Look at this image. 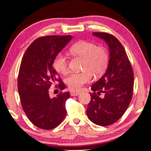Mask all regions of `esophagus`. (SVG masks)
<instances>
[{
    "label": "esophagus",
    "instance_id": "obj_1",
    "mask_svg": "<svg viewBox=\"0 0 151 151\" xmlns=\"http://www.w3.org/2000/svg\"><path fill=\"white\" fill-rule=\"evenodd\" d=\"M80 94V92H78V91H71L70 92V94L71 96H78L79 94Z\"/></svg>",
    "mask_w": 151,
    "mask_h": 151
}]
</instances>
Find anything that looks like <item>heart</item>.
<instances>
[{
  "instance_id": "obj_1",
  "label": "heart",
  "mask_w": 151,
  "mask_h": 151,
  "mask_svg": "<svg viewBox=\"0 0 151 151\" xmlns=\"http://www.w3.org/2000/svg\"><path fill=\"white\" fill-rule=\"evenodd\" d=\"M69 53L74 57L83 58L82 69L80 73H72L66 79V83L71 90L77 91L84 84L90 82L95 75H102L107 69L109 63V56L104 47L97 46L93 42L80 41L75 43L69 49ZM53 67L57 72L66 74L68 72V61L67 57L59 53L54 58Z\"/></svg>"
}]
</instances>
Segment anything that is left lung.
I'll list each match as a JSON object with an SVG mask.
<instances>
[{
	"instance_id": "left-lung-1",
	"label": "left lung",
	"mask_w": 151,
	"mask_h": 151,
	"mask_svg": "<svg viewBox=\"0 0 151 151\" xmlns=\"http://www.w3.org/2000/svg\"><path fill=\"white\" fill-rule=\"evenodd\" d=\"M103 39L110 50V60L105 74L92 86L91 100L87 115L93 123L107 126L123 115L132 100L133 71L125 49L117 38L105 32H94ZM100 93L105 97H99Z\"/></svg>"
}]
</instances>
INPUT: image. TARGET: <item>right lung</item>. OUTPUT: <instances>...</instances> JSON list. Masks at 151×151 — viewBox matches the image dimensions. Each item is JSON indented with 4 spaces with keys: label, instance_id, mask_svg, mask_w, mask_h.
Listing matches in <instances>:
<instances>
[{
    "label": "right lung",
    "instance_id": "1",
    "mask_svg": "<svg viewBox=\"0 0 151 151\" xmlns=\"http://www.w3.org/2000/svg\"><path fill=\"white\" fill-rule=\"evenodd\" d=\"M72 39V36H47L33 41L26 49L18 77L21 106L29 120L43 130L54 128L66 116V101L69 92L49 97V89L56 81L63 90L64 82L52 67L54 58Z\"/></svg>",
    "mask_w": 151,
    "mask_h": 151
}]
</instances>
